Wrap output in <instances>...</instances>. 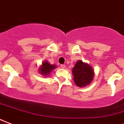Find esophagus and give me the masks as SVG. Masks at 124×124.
Listing matches in <instances>:
<instances>
[{"label": "esophagus", "instance_id": "obj_1", "mask_svg": "<svg viewBox=\"0 0 124 124\" xmlns=\"http://www.w3.org/2000/svg\"><path fill=\"white\" fill-rule=\"evenodd\" d=\"M60 67H61L62 69H65L66 66H65V65H60Z\"/></svg>", "mask_w": 124, "mask_h": 124}]
</instances>
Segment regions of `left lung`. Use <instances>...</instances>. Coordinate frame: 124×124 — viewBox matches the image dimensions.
Instances as JSON below:
<instances>
[{
    "instance_id": "8db88e82",
    "label": "left lung",
    "mask_w": 124,
    "mask_h": 124,
    "mask_svg": "<svg viewBox=\"0 0 124 124\" xmlns=\"http://www.w3.org/2000/svg\"><path fill=\"white\" fill-rule=\"evenodd\" d=\"M74 81L79 87H84L91 83L94 78V71L92 67L82 61H78L72 69Z\"/></svg>"
}]
</instances>
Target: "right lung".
<instances>
[{
  "label": "right lung",
  "instance_id": "obj_1",
  "mask_svg": "<svg viewBox=\"0 0 124 124\" xmlns=\"http://www.w3.org/2000/svg\"><path fill=\"white\" fill-rule=\"evenodd\" d=\"M55 67H55V65H50V64H49L47 61H45V62H43V64H42V67H41L39 72H40L43 75H48V74H49V73L53 69H55Z\"/></svg>",
  "mask_w": 124,
  "mask_h": 124
}]
</instances>
